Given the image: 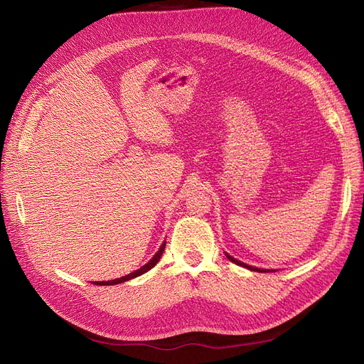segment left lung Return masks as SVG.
<instances>
[{
	"mask_svg": "<svg viewBox=\"0 0 364 364\" xmlns=\"http://www.w3.org/2000/svg\"><path fill=\"white\" fill-rule=\"evenodd\" d=\"M226 257L229 258V261H232V262L238 264V266H241V267H246V269H249V270H253V272H270V270H261V269H257V267H252V266H247V264H245V262H241V261H238V259L232 258V257H230V255H228V253H226Z\"/></svg>",
	"mask_w": 364,
	"mask_h": 364,
	"instance_id": "obj_1",
	"label": "left lung"
}]
</instances>
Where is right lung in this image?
<instances>
[{
	"instance_id": "1",
	"label": "right lung",
	"mask_w": 364,
	"mask_h": 364,
	"mask_svg": "<svg viewBox=\"0 0 364 364\" xmlns=\"http://www.w3.org/2000/svg\"><path fill=\"white\" fill-rule=\"evenodd\" d=\"M164 249H165V243L161 246V249L156 252V255L153 257L146 266H142L141 269H138V270H135L134 273H130V274H126V277H123V278H118V279H114V281H102V282H94V284H97V285H115V284H121V282H124V281H129V279H134V278H136V277H139V274H142V273H146V272H149L150 269H153L158 264V261L161 259V257H162V252H164Z\"/></svg>"
}]
</instances>
